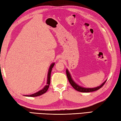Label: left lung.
Wrapping results in <instances>:
<instances>
[{
  "label": "left lung",
  "instance_id": "8db88e82",
  "mask_svg": "<svg viewBox=\"0 0 121 121\" xmlns=\"http://www.w3.org/2000/svg\"><path fill=\"white\" fill-rule=\"evenodd\" d=\"M66 73H67V78L68 79L69 81L70 84L71 85L72 87L74 88L75 90H77L79 92H93L95 91L98 90L99 89H100L102 87L104 84H105V83L106 82V81L103 83L100 86H98L96 87H94V88H84V87H82L81 86H78V84H77L75 83L73 81L72 79L71 78V77L70 74L69 72L68 71V70H66Z\"/></svg>",
  "mask_w": 121,
  "mask_h": 121
}]
</instances>
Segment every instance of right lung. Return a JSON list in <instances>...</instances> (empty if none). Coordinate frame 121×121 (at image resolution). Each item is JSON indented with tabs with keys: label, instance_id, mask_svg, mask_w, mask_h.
I'll return each mask as SVG.
<instances>
[{
	"label": "right lung",
	"instance_id": "right-lung-1",
	"mask_svg": "<svg viewBox=\"0 0 121 121\" xmlns=\"http://www.w3.org/2000/svg\"><path fill=\"white\" fill-rule=\"evenodd\" d=\"M54 65V63H52V65H51L50 67L49 71H48V78H47V84L46 86L44 87V88L43 89L37 92V93H35L33 94H31V95H25L26 96H30V97H35V96H38L39 95H41L42 94H43L44 93H46V92L48 90L49 87V85L50 84V77H51V72L52 71V69L53 67V66Z\"/></svg>",
	"mask_w": 121,
	"mask_h": 121
}]
</instances>
